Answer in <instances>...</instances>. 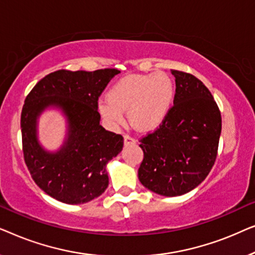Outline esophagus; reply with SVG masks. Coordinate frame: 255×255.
I'll return each instance as SVG.
<instances>
[{
    "instance_id": "34e87169",
    "label": "esophagus",
    "mask_w": 255,
    "mask_h": 255,
    "mask_svg": "<svg viewBox=\"0 0 255 255\" xmlns=\"http://www.w3.org/2000/svg\"><path fill=\"white\" fill-rule=\"evenodd\" d=\"M135 142V139L132 138L131 135L128 134H124V144L125 145H128V144H134Z\"/></svg>"
}]
</instances>
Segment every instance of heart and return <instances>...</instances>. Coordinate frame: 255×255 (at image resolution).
I'll use <instances>...</instances> for the list:
<instances>
[{
    "label": "heart",
    "mask_w": 255,
    "mask_h": 255,
    "mask_svg": "<svg viewBox=\"0 0 255 255\" xmlns=\"http://www.w3.org/2000/svg\"><path fill=\"white\" fill-rule=\"evenodd\" d=\"M174 101V85L165 73L131 74L118 80L100 102V111L111 124L124 121L123 111L140 130L158 128L168 116Z\"/></svg>",
    "instance_id": "heart-1"
}]
</instances>
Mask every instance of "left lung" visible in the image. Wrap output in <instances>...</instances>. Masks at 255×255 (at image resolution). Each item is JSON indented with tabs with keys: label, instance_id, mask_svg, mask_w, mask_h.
<instances>
[{
	"label": "left lung",
	"instance_id": "8db88e82",
	"mask_svg": "<svg viewBox=\"0 0 255 255\" xmlns=\"http://www.w3.org/2000/svg\"><path fill=\"white\" fill-rule=\"evenodd\" d=\"M175 76L174 106L166 120L142 137L141 184L163 196H180L196 188L217 158L222 116L210 90L189 73Z\"/></svg>",
	"mask_w": 255,
	"mask_h": 255
}]
</instances>
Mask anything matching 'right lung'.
<instances>
[{
	"label": "right lung",
	"mask_w": 255,
	"mask_h": 255,
	"mask_svg": "<svg viewBox=\"0 0 255 255\" xmlns=\"http://www.w3.org/2000/svg\"><path fill=\"white\" fill-rule=\"evenodd\" d=\"M115 68L94 72L59 69L44 76L27 94L20 115L24 161L41 190L67 204H81L104 193L106 166L123 148V137L100 125L99 97ZM61 107L69 138L57 153L44 151L35 135L36 117L47 106Z\"/></svg>",
	"instance_id": "1"
}]
</instances>
